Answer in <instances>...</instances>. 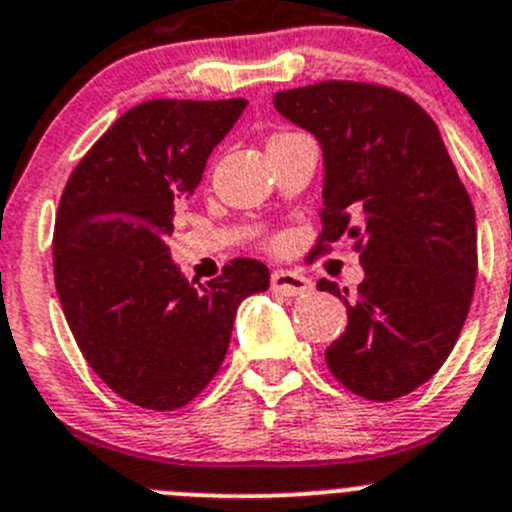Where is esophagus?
<instances>
[{"label":"esophagus","instance_id":"34e87169","mask_svg":"<svg viewBox=\"0 0 512 512\" xmlns=\"http://www.w3.org/2000/svg\"><path fill=\"white\" fill-rule=\"evenodd\" d=\"M270 285L275 293H283V295H308L313 290V280L300 275V272L293 270H275L270 278Z\"/></svg>","mask_w":512,"mask_h":512}]
</instances>
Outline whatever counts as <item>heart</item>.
<instances>
[{
    "mask_svg": "<svg viewBox=\"0 0 512 512\" xmlns=\"http://www.w3.org/2000/svg\"><path fill=\"white\" fill-rule=\"evenodd\" d=\"M285 136H293V133H278V136H272V138H270V143H272V141H280V138H285Z\"/></svg>",
    "mask_w": 512,
    "mask_h": 512,
    "instance_id": "1",
    "label": "heart"
}]
</instances>
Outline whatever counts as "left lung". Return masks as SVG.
Instances as JSON below:
<instances>
[{
    "label": "left lung",
    "mask_w": 512,
    "mask_h": 512,
    "mask_svg": "<svg viewBox=\"0 0 512 512\" xmlns=\"http://www.w3.org/2000/svg\"><path fill=\"white\" fill-rule=\"evenodd\" d=\"M323 148V232L315 255L351 240L366 278L356 293L331 280L348 326L326 348L353 394L394 401L432 379L470 313L477 227L437 123L394 88L323 80L272 98Z\"/></svg>",
    "instance_id": "left-lung-1"
}]
</instances>
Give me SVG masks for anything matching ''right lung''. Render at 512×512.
Wrapping results in <instances>:
<instances>
[{
	"label": "right lung",
	"mask_w": 512,
	"mask_h": 512,
	"mask_svg": "<svg viewBox=\"0 0 512 512\" xmlns=\"http://www.w3.org/2000/svg\"><path fill=\"white\" fill-rule=\"evenodd\" d=\"M247 100H146L123 113L70 174L52 237L62 313L90 369L136 407L174 412L227 353L242 300L270 270L234 257L207 285L171 262L174 207Z\"/></svg>",
	"instance_id": "right-lung-1"
}]
</instances>
